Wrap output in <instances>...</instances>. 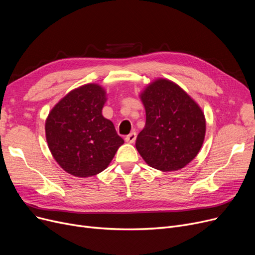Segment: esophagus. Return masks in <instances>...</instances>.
<instances>
[{"instance_id": "esophagus-1", "label": "esophagus", "mask_w": 255, "mask_h": 255, "mask_svg": "<svg viewBox=\"0 0 255 255\" xmlns=\"http://www.w3.org/2000/svg\"><path fill=\"white\" fill-rule=\"evenodd\" d=\"M136 139V133L135 132H131L130 134H128L126 137H125V140L129 143H133L135 141Z\"/></svg>"}]
</instances>
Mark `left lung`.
I'll return each mask as SVG.
<instances>
[{
  "mask_svg": "<svg viewBox=\"0 0 255 255\" xmlns=\"http://www.w3.org/2000/svg\"><path fill=\"white\" fill-rule=\"evenodd\" d=\"M145 125L135 146L151 167L179 170L196 157L206 134V119L198 104L177 84L159 78L140 94Z\"/></svg>",
  "mask_w": 255,
  "mask_h": 255,
  "instance_id": "left-lung-1",
  "label": "left lung"
}]
</instances>
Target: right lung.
I'll use <instances>...</instances> for the list:
<instances>
[{
    "label": "right lung",
    "mask_w": 255,
    "mask_h": 255,
    "mask_svg": "<svg viewBox=\"0 0 255 255\" xmlns=\"http://www.w3.org/2000/svg\"><path fill=\"white\" fill-rule=\"evenodd\" d=\"M105 101V90L88 84L67 94L46 119L48 148L59 165L72 176L97 175L124 143L112 121L102 116Z\"/></svg>",
    "instance_id": "obj_1"
}]
</instances>
